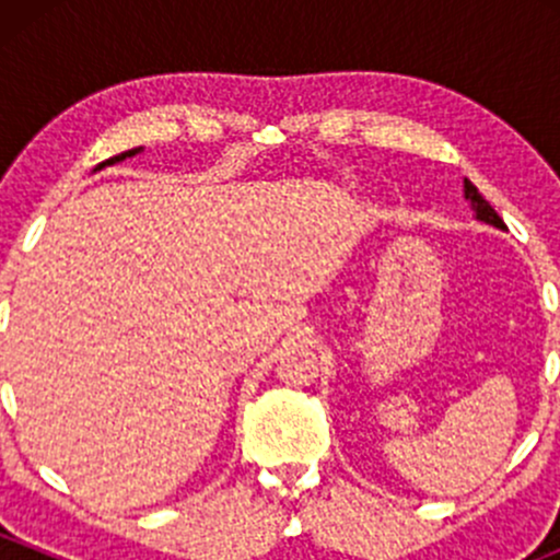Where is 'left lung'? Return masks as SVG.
<instances>
[{
    "label": "left lung",
    "mask_w": 560,
    "mask_h": 560,
    "mask_svg": "<svg viewBox=\"0 0 560 560\" xmlns=\"http://www.w3.org/2000/svg\"><path fill=\"white\" fill-rule=\"evenodd\" d=\"M466 197H468V200H471L474 211H477V217L482 219V222L495 224V228H506L504 219H501L499 213L493 211V206H490L488 200H482V195H479V191H477V186H474L468 178H466Z\"/></svg>",
    "instance_id": "left-lung-1"
}]
</instances>
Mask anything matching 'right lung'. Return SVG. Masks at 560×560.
I'll return each instance as SVG.
<instances>
[{
  "label": "right lung",
  "instance_id": "add662e5",
  "mask_svg": "<svg viewBox=\"0 0 560 560\" xmlns=\"http://www.w3.org/2000/svg\"><path fill=\"white\" fill-rule=\"evenodd\" d=\"M132 154H138V149H132V151H124V154H118V156H110V160L103 162V165H100V167H105V165H113V162L124 160V156H132Z\"/></svg>",
  "mask_w": 560,
  "mask_h": 560
}]
</instances>
